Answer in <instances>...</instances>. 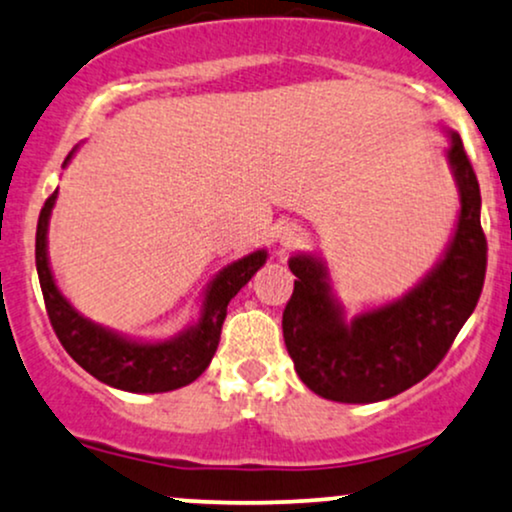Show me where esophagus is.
Returning <instances> with one entry per match:
<instances>
[{"instance_id": "34e87169", "label": "esophagus", "mask_w": 512, "mask_h": 512, "mask_svg": "<svg viewBox=\"0 0 512 512\" xmlns=\"http://www.w3.org/2000/svg\"><path fill=\"white\" fill-rule=\"evenodd\" d=\"M278 237H280V244L285 246V249H290V246L304 242L306 232H304L299 225H285V227H282V230H280Z\"/></svg>"}]
</instances>
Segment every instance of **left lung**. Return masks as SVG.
Here are the masks:
<instances>
[{"label": "left lung", "instance_id": "obj_1", "mask_svg": "<svg viewBox=\"0 0 512 512\" xmlns=\"http://www.w3.org/2000/svg\"><path fill=\"white\" fill-rule=\"evenodd\" d=\"M448 160L460 184V220L446 258L400 302L347 326L333 304L323 266L294 256V292L282 311V338L304 386L335 402H378L412 388L443 362L470 318L486 278L477 172L458 134Z\"/></svg>", "mask_w": 512, "mask_h": 512}]
</instances>
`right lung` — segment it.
Returning <instances> with one entry per match:
<instances>
[{
    "instance_id": "add662e5",
    "label": "right lung",
    "mask_w": 512,
    "mask_h": 512,
    "mask_svg": "<svg viewBox=\"0 0 512 512\" xmlns=\"http://www.w3.org/2000/svg\"><path fill=\"white\" fill-rule=\"evenodd\" d=\"M66 162L69 158L64 160V165ZM54 198H57V191L47 196L40 210L38 232H35V266H38L47 316L64 350L90 376L112 388L129 390V393H167V390H177L196 381L208 369L210 359L218 350L227 304L266 263V251L249 254L222 270L210 287L206 304H203V316L194 328L170 342L141 345V342H129L110 330L93 326L86 318L78 316L59 294L50 266H47L45 249L47 220H50Z\"/></svg>"
}]
</instances>
